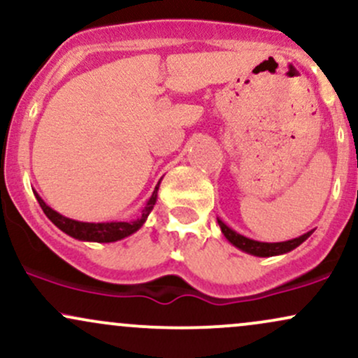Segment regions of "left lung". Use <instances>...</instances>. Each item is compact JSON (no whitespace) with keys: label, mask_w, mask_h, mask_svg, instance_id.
Wrapping results in <instances>:
<instances>
[{"label":"left lung","mask_w":358,"mask_h":358,"mask_svg":"<svg viewBox=\"0 0 358 358\" xmlns=\"http://www.w3.org/2000/svg\"><path fill=\"white\" fill-rule=\"evenodd\" d=\"M220 225V231L224 234V237L231 242L232 245H236L237 249L244 250V252L250 254V256H257V257H271V256H281V254L289 252V250L296 249L299 244H303L308 237L313 234V231L303 234V236L296 237V239L291 241H285V242H259L254 239H249V237L241 236L236 231H232L229 225H225L220 219H217Z\"/></svg>","instance_id":"left-lung-1"}]
</instances>
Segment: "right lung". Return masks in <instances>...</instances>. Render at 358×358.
<instances>
[{
	"label": "right lung",
	"mask_w": 358,
	"mask_h": 358,
	"mask_svg": "<svg viewBox=\"0 0 358 358\" xmlns=\"http://www.w3.org/2000/svg\"><path fill=\"white\" fill-rule=\"evenodd\" d=\"M158 188H159V182L155 187L150 200L146 202L145 208H143L141 213H139L138 219L129 220V222H80V220L69 219V217H64L62 213L53 210L52 207H48L38 193L36 192L34 193L45 215H47L62 232L67 234V236L73 237V239L85 241V242H116V241L124 239V237L131 236V234H134L143 227V224L146 222L150 212L153 210L156 199H158Z\"/></svg>",
	"instance_id": "1"
}]
</instances>
